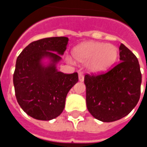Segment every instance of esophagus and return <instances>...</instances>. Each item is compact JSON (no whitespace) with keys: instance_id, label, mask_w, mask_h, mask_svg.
<instances>
[{"instance_id":"34e87169","label":"esophagus","mask_w":147,"mask_h":147,"mask_svg":"<svg viewBox=\"0 0 147 147\" xmlns=\"http://www.w3.org/2000/svg\"><path fill=\"white\" fill-rule=\"evenodd\" d=\"M79 80H80V82H83L84 80V76H83V75L82 73L79 74Z\"/></svg>"}]
</instances>
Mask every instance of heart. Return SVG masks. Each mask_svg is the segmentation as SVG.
Here are the masks:
<instances>
[{
  "mask_svg": "<svg viewBox=\"0 0 147 147\" xmlns=\"http://www.w3.org/2000/svg\"><path fill=\"white\" fill-rule=\"evenodd\" d=\"M74 58L79 62H87V68L94 73L105 71L116 62L118 49L112 44L88 42L78 45L73 50Z\"/></svg>",
  "mask_w": 147,
  "mask_h": 147,
  "instance_id": "b5f03b06",
  "label": "heart"
}]
</instances>
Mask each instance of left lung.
<instances>
[{"instance_id":"left-lung-1","label":"left lung","mask_w":147,"mask_h":147,"mask_svg":"<svg viewBox=\"0 0 147 147\" xmlns=\"http://www.w3.org/2000/svg\"><path fill=\"white\" fill-rule=\"evenodd\" d=\"M120 62L106 72L86 74V102L97 120L113 122L123 118L136 107L141 92L142 74L139 61L121 44Z\"/></svg>"}]
</instances>
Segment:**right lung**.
I'll list each match as a JSON object with an SVG mask.
<instances>
[{"mask_svg": "<svg viewBox=\"0 0 147 147\" xmlns=\"http://www.w3.org/2000/svg\"><path fill=\"white\" fill-rule=\"evenodd\" d=\"M68 38L52 37L31 42L21 52L13 74L15 94L19 105L36 120H50L60 116L68 91L78 82V73L64 74L55 64L64 54ZM49 56L52 64L43 67L40 61Z\"/></svg>", "mask_w": 147, "mask_h": 147, "instance_id": "obj_1", "label": "right lung"}]
</instances>
